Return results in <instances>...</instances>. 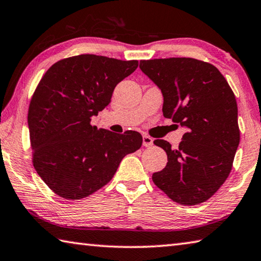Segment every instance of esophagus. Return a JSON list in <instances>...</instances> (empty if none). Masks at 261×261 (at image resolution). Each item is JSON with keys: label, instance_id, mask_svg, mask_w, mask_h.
<instances>
[{"label": "esophagus", "instance_id": "1", "mask_svg": "<svg viewBox=\"0 0 261 261\" xmlns=\"http://www.w3.org/2000/svg\"><path fill=\"white\" fill-rule=\"evenodd\" d=\"M153 138H151V137H149V136H147V135H145V136H143V145L145 146V147H150L151 145H153Z\"/></svg>", "mask_w": 261, "mask_h": 261}]
</instances>
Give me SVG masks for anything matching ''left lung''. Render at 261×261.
Wrapping results in <instances>:
<instances>
[{"instance_id":"1","label":"left lung","mask_w":261,"mask_h":261,"mask_svg":"<svg viewBox=\"0 0 261 261\" xmlns=\"http://www.w3.org/2000/svg\"><path fill=\"white\" fill-rule=\"evenodd\" d=\"M139 67L162 92L163 116L187 130L178 148L154 140L168 155L154 184L180 204L209 200L229 176L240 144L234 92L217 67L197 59L141 60Z\"/></svg>"}]
</instances>
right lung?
Masks as SVG:
<instances>
[{"mask_svg":"<svg viewBox=\"0 0 261 261\" xmlns=\"http://www.w3.org/2000/svg\"><path fill=\"white\" fill-rule=\"evenodd\" d=\"M137 67V60L80 55L57 61L42 77L27 122L33 165L57 195H91L111 181L125 155L140 148L139 132L120 135L91 125L116 85Z\"/></svg>","mask_w":261,"mask_h":261,"instance_id":"add662e5","label":"right lung"}]
</instances>
